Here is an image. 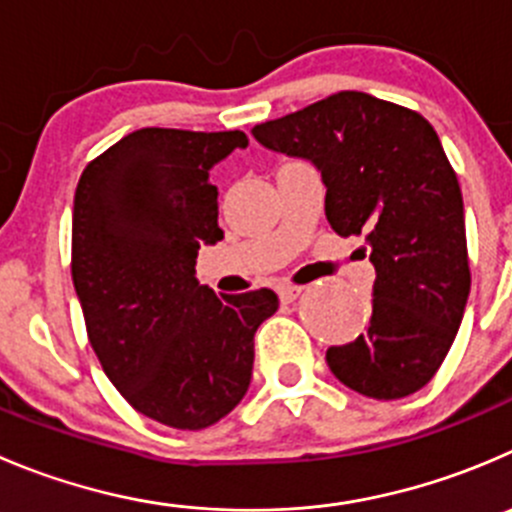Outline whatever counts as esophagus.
Returning a JSON list of instances; mask_svg holds the SVG:
<instances>
[{
    "label": "esophagus",
    "mask_w": 512,
    "mask_h": 512,
    "mask_svg": "<svg viewBox=\"0 0 512 512\" xmlns=\"http://www.w3.org/2000/svg\"><path fill=\"white\" fill-rule=\"evenodd\" d=\"M277 295H280V302H295L297 297L302 295V287H295V285H282L277 287Z\"/></svg>",
    "instance_id": "obj_1"
}]
</instances>
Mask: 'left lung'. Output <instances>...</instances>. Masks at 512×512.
<instances>
[{
    "label": "left lung",
    "instance_id": "left-lung-1",
    "mask_svg": "<svg viewBox=\"0 0 512 512\" xmlns=\"http://www.w3.org/2000/svg\"><path fill=\"white\" fill-rule=\"evenodd\" d=\"M252 137L310 162L332 230L370 247V325L327 350L332 375L375 400L413 395L443 365L470 295L463 195L435 130L418 112L340 92Z\"/></svg>",
    "mask_w": 512,
    "mask_h": 512
}]
</instances>
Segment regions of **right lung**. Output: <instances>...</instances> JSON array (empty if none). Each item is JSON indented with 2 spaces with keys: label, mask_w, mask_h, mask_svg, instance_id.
Masks as SVG:
<instances>
[{
  "label": "right lung",
  "mask_w": 512,
  "mask_h": 512,
  "mask_svg": "<svg viewBox=\"0 0 512 512\" xmlns=\"http://www.w3.org/2000/svg\"><path fill=\"white\" fill-rule=\"evenodd\" d=\"M245 132L145 127L89 162L74 192L72 280L87 335L122 398L177 430H202L240 405L255 332L277 310L267 287L217 295L195 277L217 245L210 175Z\"/></svg>",
  "instance_id": "obj_1"
}]
</instances>
